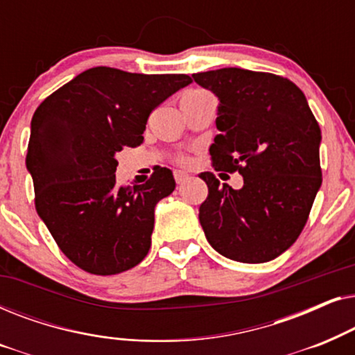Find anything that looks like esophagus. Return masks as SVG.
Listing matches in <instances>:
<instances>
[{
	"label": "esophagus",
	"mask_w": 355,
	"mask_h": 355,
	"mask_svg": "<svg viewBox=\"0 0 355 355\" xmlns=\"http://www.w3.org/2000/svg\"><path fill=\"white\" fill-rule=\"evenodd\" d=\"M189 178H191V176H189L186 171H179V169H178V171H174V179H176L178 184H184Z\"/></svg>",
	"instance_id": "obj_1"
}]
</instances>
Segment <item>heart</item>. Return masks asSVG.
Wrapping results in <instances>:
<instances>
[{
    "instance_id": "1",
    "label": "heart",
    "mask_w": 355,
    "mask_h": 355,
    "mask_svg": "<svg viewBox=\"0 0 355 355\" xmlns=\"http://www.w3.org/2000/svg\"><path fill=\"white\" fill-rule=\"evenodd\" d=\"M191 92H197V90H191Z\"/></svg>"
}]
</instances>
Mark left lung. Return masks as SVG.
Wrapping results in <instances>:
<instances>
[{
	"instance_id": "8db88e82",
	"label": "left lung",
	"mask_w": 355,
	"mask_h": 355,
	"mask_svg": "<svg viewBox=\"0 0 355 355\" xmlns=\"http://www.w3.org/2000/svg\"><path fill=\"white\" fill-rule=\"evenodd\" d=\"M220 100L210 147L216 171L239 173V191L200 173L208 197L198 208L207 241L226 259L263 263L294 244L320 186L322 130L294 82L241 67L192 74Z\"/></svg>"
}]
</instances>
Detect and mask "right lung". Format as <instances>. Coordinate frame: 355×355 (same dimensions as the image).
<instances>
[{
  "mask_svg": "<svg viewBox=\"0 0 355 355\" xmlns=\"http://www.w3.org/2000/svg\"><path fill=\"white\" fill-rule=\"evenodd\" d=\"M186 74H132L92 67L35 110L26 164L35 208L72 263L92 275H118L148 254L155 205L174 191L157 168L145 184L116 186V153L139 147L152 111L189 85Z\"/></svg>",
  "mask_w": 355,
  "mask_h": 355,
  "instance_id": "right-lung-1",
  "label": "right lung"
}]
</instances>
